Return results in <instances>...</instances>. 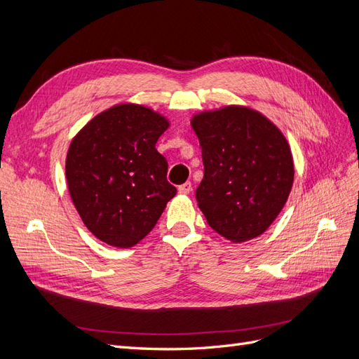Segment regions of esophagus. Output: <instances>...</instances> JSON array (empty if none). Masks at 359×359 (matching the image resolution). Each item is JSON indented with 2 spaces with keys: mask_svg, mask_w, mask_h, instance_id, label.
Listing matches in <instances>:
<instances>
[{
  "mask_svg": "<svg viewBox=\"0 0 359 359\" xmlns=\"http://www.w3.org/2000/svg\"><path fill=\"white\" fill-rule=\"evenodd\" d=\"M191 191V182H184L178 187L180 194H189Z\"/></svg>",
  "mask_w": 359,
  "mask_h": 359,
  "instance_id": "34e87169",
  "label": "esophagus"
}]
</instances>
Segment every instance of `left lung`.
I'll list each match as a JSON object with an SVG mask.
<instances>
[{
  "instance_id": "8db88e82",
  "label": "left lung",
  "mask_w": 359,
  "mask_h": 359,
  "mask_svg": "<svg viewBox=\"0 0 359 359\" xmlns=\"http://www.w3.org/2000/svg\"><path fill=\"white\" fill-rule=\"evenodd\" d=\"M191 127L202 148L196 199L206 222L232 243L262 235L292 190L295 170L286 137L244 106L201 112Z\"/></svg>"
}]
</instances>
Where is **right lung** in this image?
I'll return each mask as SVG.
<instances>
[{"mask_svg": "<svg viewBox=\"0 0 359 359\" xmlns=\"http://www.w3.org/2000/svg\"><path fill=\"white\" fill-rule=\"evenodd\" d=\"M168 119L140 104L95 115L69 147L66 178L83 224L100 241L128 248L153 231L177 189L156 144Z\"/></svg>", "mask_w": 359, "mask_h": 359, "instance_id": "right-lung-1", "label": "right lung"}]
</instances>
